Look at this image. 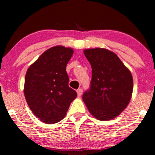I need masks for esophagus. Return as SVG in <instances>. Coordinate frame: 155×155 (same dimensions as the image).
I'll return each instance as SVG.
<instances>
[{
	"label": "esophagus",
	"instance_id": "obj_1",
	"mask_svg": "<svg viewBox=\"0 0 155 155\" xmlns=\"http://www.w3.org/2000/svg\"><path fill=\"white\" fill-rule=\"evenodd\" d=\"M77 93H78V97L81 96V95L83 94V90H82V89H78V90H77Z\"/></svg>",
	"mask_w": 155,
	"mask_h": 155
}]
</instances>
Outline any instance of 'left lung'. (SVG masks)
<instances>
[{
	"mask_svg": "<svg viewBox=\"0 0 155 155\" xmlns=\"http://www.w3.org/2000/svg\"><path fill=\"white\" fill-rule=\"evenodd\" d=\"M84 53L91 65L92 80L83 101L96 119L111 120L127 108L131 99V72L115 53L107 49H86Z\"/></svg>",
	"mask_w": 155,
	"mask_h": 155,
	"instance_id": "obj_1",
	"label": "left lung"
}]
</instances>
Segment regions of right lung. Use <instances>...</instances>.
<instances>
[{"mask_svg": "<svg viewBox=\"0 0 155 155\" xmlns=\"http://www.w3.org/2000/svg\"><path fill=\"white\" fill-rule=\"evenodd\" d=\"M74 50L55 46L46 50L28 68L24 94L35 116L53 124L65 117L77 93L68 87L66 65Z\"/></svg>", "mask_w": 155, "mask_h": 155, "instance_id": "right-lung-1", "label": "right lung"}]
</instances>
